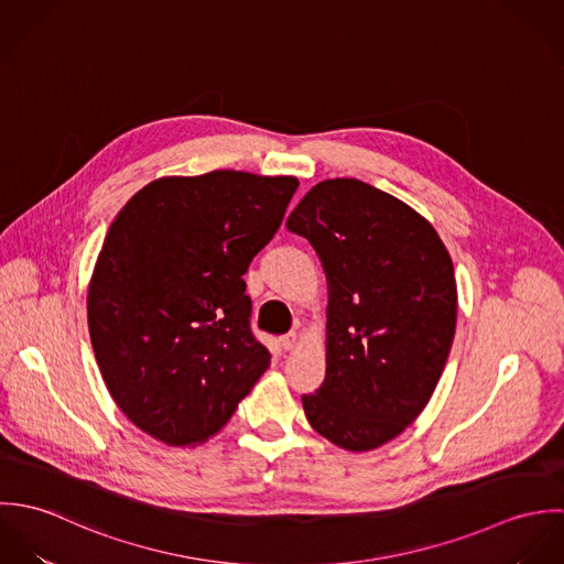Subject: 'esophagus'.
I'll list each match as a JSON object with an SVG mask.
<instances>
[{
  "label": "esophagus",
  "mask_w": 564,
  "mask_h": 564,
  "mask_svg": "<svg viewBox=\"0 0 564 564\" xmlns=\"http://www.w3.org/2000/svg\"><path fill=\"white\" fill-rule=\"evenodd\" d=\"M280 345H282L286 351H291V349L297 345V334H295V332H291V334H284V336L280 338Z\"/></svg>",
  "instance_id": "esophagus-1"
}]
</instances>
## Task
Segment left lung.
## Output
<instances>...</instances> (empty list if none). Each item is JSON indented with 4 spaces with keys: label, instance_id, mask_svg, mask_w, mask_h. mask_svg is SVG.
I'll use <instances>...</instances> for the list:
<instances>
[{
    "label": "left lung",
    "instance_id": "left-lung-1",
    "mask_svg": "<svg viewBox=\"0 0 564 564\" xmlns=\"http://www.w3.org/2000/svg\"><path fill=\"white\" fill-rule=\"evenodd\" d=\"M315 247L327 280L325 380L304 395L308 423L340 449L400 436L445 369L458 293L432 224L356 177L315 184L286 219Z\"/></svg>",
    "mask_w": 564,
    "mask_h": 564
}]
</instances>
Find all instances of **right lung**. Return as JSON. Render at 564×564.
Masks as SVG:
<instances>
[{"label": "right lung", "instance_id": "1", "mask_svg": "<svg viewBox=\"0 0 564 564\" xmlns=\"http://www.w3.org/2000/svg\"><path fill=\"white\" fill-rule=\"evenodd\" d=\"M297 186L230 169L164 175L110 224L88 282L90 343L110 398L164 445L221 432L267 371L242 275Z\"/></svg>", "mask_w": 564, "mask_h": 564}]
</instances>
